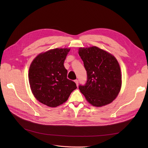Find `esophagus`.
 <instances>
[{
	"label": "esophagus",
	"mask_w": 148,
	"mask_h": 148,
	"mask_svg": "<svg viewBox=\"0 0 148 148\" xmlns=\"http://www.w3.org/2000/svg\"><path fill=\"white\" fill-rule=\"evenodd\" d=\"M75 83H76V84H77V86H78V80H77V79L75 80Z\"/></svg>",
	"instance_id": "esophagus-1"
}]
</instances>
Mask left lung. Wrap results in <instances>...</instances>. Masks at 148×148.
<instances>
[{
	"label": "left lung",
	"mask_w": 148,
	"mask_h": 148,
	"mask_svg": "<svg viewBox=\"0 0 148 148\" xmlns=\"http://www.w3.org/2000/svg\"><path fill=\"white\" fill-rule=\"evenodd\" d=\"M88 79L79 89L89 104L102 107L117 97L122 87V73L117 59L110 53L96 46L79 47Z\"/></svg>",
	"instance_id": "obj_1"
}]
</instances>
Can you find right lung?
Masks as SVG:
<instances>
[{"label":"right lung","mask_w":148,"mask_h":148,"mask_svg":"<svg viewBox=\"0 0 148 148\" xmlns=\"http://www.w3.org/2000/svg\"><path fill=\"white\" fill-rule=\"evenodd\" d=\"M70 48H56L39 53L31 62L29 83L34 97L51 107L59 106L68 100L77 89L75 82L67 79L64 65Z\"/></svg>","instance_id":"obj_1"}]
</instances>
